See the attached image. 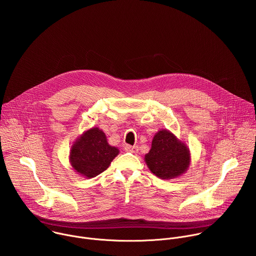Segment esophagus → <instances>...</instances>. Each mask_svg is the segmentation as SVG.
I'll use <instances>...</instances> for the list:
<instances>
[{
	"mask_svg": "<svg viewBox=\"0 0 256 256\" xmlns=\"http://www.w3.org/2000/svg\"><path fill=\"white\" fill-rule=\"evenodd\" d=\"M124 150L128 152H132V153H136L138 151V146H130V144H126L124 147Z\"/></svg>",
	"mask_w": 256,
	"mask_h": 256,
	"instance_id": "esophagus-1",
	"label": "esophagus"
}]
</instances>
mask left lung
I'll return each instance as SVG.
<instances>
[{
	"mask_svg": "<svg viewBox=\"0 0 256 256\" xmlns=\"http://www.w3.org/2000/svg\"><path fill=\"white\" fill-rule=\"evenodd\" d=\"M144 160L156 176L171 179L186 172L190 158L186 146L170 132L162 130L155 134L152 148Z\"/></svg>",
	"mask_w": 256,
	"mask_h": 256,
	"instance_id": "1",
	"label": "left lung"
}]
</instances>
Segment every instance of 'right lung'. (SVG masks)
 Returning a JSON list of instances; mask_svg holds the SVG:
<instances>
[{"label":"right lung","instance_id":"obj_1","mask_svg":"<svg viewBox=\"0 0 256 256\" xmlns=\"http://www.w3.org/2000/svg\"><path fill=\"white\" fill-rule=\"evenodd\" d=\"M118 153V148L108 144L105 134L94 128L84 132L74 144L70 159L72 168L90 178L105 171Z\"/></svg>","mask_w":256,"mask_h":256}]
</instances>
